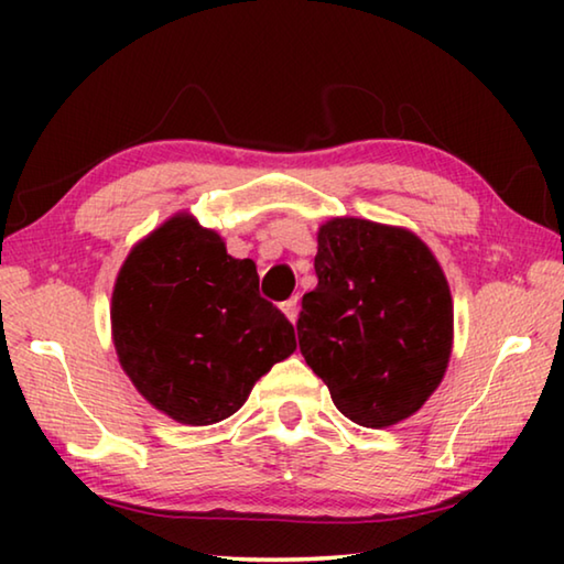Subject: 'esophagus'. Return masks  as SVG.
Here are the masks:
<instances>
[{
  "instance_id": "obj_1",
  "label": "esophagus",
  "mask_w": 564,
  "mask_h": 564,
  "mask_svg": "<svg viewBox=\"0 0 564 564\" xmlns=\"http://www.w3.org/2000/svg\"><path fill=\"white\" fill-rule=\"evenodd\" d=\"M281 308H283V313H285V318H289L291 323L299 321V295H293V299L285 301V303L281 305Z\"/></svg>"
}]
</instances>
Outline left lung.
<instances>
[{
  "instance_id": "1",
  "label": "left lung",
  "mask_w": 564,
  "mask_h": 564,
  "mask_svg": "<svg viewBox=\"0 0 564 564\" xmlns=\"http://www.w3.org/2000/svg\"><path fill=\"white\" fill-rule=\"evenodd\" d=\"M313 265L295 328L333 403L362 427L415 415L453 352V295L431 248L403 226L336 216Z\"/></svg>"
}]
</instances>
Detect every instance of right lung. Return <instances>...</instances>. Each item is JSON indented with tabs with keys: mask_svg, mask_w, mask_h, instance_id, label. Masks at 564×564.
Instances as JSON below:
<instances>
[{
	"mask_svg": "<svg viewBox=\"0 0 564 564\" xmlns=\"http://www.w3.org/2000/svg\"><path fill=\"white\" fill-rule=\"evenodd\" d=\"M111 338L123 373L184 425L234 415L256 380L295 350V330L261 299L251 259L188 212L131 248L111 293Z\"/></svg>",
	"mask_w": 564,
	"mask_h": 564,
	"instance_id": "right-lung-1",
	"label": "right lung"
}]
</instances>
